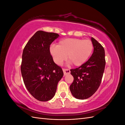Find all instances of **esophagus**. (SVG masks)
I'll return each instance as SVG.
<instances>
[{
  "label": "esophagus",
  "instance_id": "obj_1",
  "mask_svg": "<svg viewBox=\"0 0 125 125\" xmlns=\"http://www.w3.org/2000/svg\"><path fill=\"white\" fill-rule=\"evenodd\" d=\"M62 70H63V72L64 75H66L70 73V71L68 69H63Z\"/></svg>",
  "mask_w": 125,
  "mask_h": 125
}]
</instances>
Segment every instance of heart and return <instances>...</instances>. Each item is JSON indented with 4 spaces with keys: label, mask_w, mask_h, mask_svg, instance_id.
Returning a JSON list of instances; mask_svg holds the SVG:
<instances>
[{
    "label": "heart",
    "mask_w": 125,
    "mask_h": 125,
    "mask_svg": "<svg viewBox=\"0 0 125 125\" xmlns=\"http://www.w3.org/2000/svg\"><path fill=\"white\" fill-rule=\"evenodd\" d=\"M92 42L89 40L68 38L60 41L58 45H51L49 51L54 62L61 65L68 58L75 66H80L89 59L93 51Z\"/></svg>",
    "instance_id": "obj_1"
}]
</instances>
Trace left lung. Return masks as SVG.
Here are the masks:
<instances>
[{
	"label": "left lung",
	"instance_id": "1",
	"mask_svg": "<svg viewBox=\"0 0 125 125\" xmlns=\"http://www.w3.org/2000/svg\"><path fill=\"white\" fill-rule=\"evenodd\" d=\"M94 50L91 57L83 65L71 69L74 78L69 88L75 98L84 100L91 96L100 85L105 66V51L103 47L94 39L91 38Z\"/></svg>",
	"mask_w": 125,
	"mask_h": 125
}]
</instances>
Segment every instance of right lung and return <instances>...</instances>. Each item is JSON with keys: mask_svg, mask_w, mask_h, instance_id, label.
<instances>
[{"mask_svg": "<svg viewBox=\"0 0 125 125\" xmlns=\"http://www.w3.org/2000/svg\"><path fill=\"white\" fill-rule=\"evenodd\" d=\"M59 36L55 33L37 31L23 51L21 71L24 83L29 93L40 101L52 99L63 75L49 51L50 45Z\"/></svg>", "mask_w": 125, "mask_h": 125, "instance_id": "right-lung-1", "label": "right lung"}]
</instances>
